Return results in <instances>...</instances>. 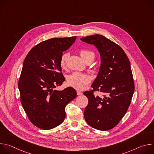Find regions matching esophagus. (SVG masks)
Here are the masks:
<instances>
[{"label": "esophagus", "mask_w": 154, "mask_h": 154, "mask_svg": "<svg viewBox=\"0 0 154 154\" xmlns=\"http://www.w3.org/2000/svg\"><path fill=\"white\" fill-rule=\"evenodd\" d=\"M77 94L78 96H81V95L83 94V93L82 91H77Z\"/></svg>", "instance_id": "obj_1"}]
</instances>
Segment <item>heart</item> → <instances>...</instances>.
I'll return each instance as SVG.
<instances>
[{
	"label": "heart",
	"instance_id": "obj_1",
	"mask_svg": "<svg viewBox=\"0 0 154 154\" xmlns=\"http://www.w3.org/2000/svg\"><path fill=\"white\" fill-rule=\"evenodd\" d=\"M79 53L85 62H87L89 60H91L93 61L95 58V54L90 50L81 49ZM68 57L69 55L67 53H64L61 56L60 59V65L62 69H65L66 68ZM90 77L88 75L77 72L71 74L67 79L68 84L77 90L85 89L88 84L90 83Z\"/></svg>",
	"mask_w": 154,
	"mask_h": 154
}]
</instances>
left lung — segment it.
I'll return each instance as SVG.
<instances>
[{"label": "left lung", "mask_w": 154, "mask_h": 154, "mask_svg": "<svg viewBox=\"0 0 154 154\" xmlns=\"http://www.w3.org/2000/svg\"><path fill=\"white\" fill-rule=\"evenodd\" d=\"M80 39L95 46L101 58L93 90L83 93L88 99L84 112L85 121L97 130H110L125 115L134 93L130 63L124 50L103 35L96 34ZM96 91L101 94L95 95Z\"/></svg>", "instance_id": "obj_1"}]
</instances>
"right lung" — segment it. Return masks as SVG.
<instances>
[{
	"mask_svg": "<svg viewBox=\"0 0 154 154\" xmlns=\"http://www.w3.org/2000/svg\"><path fill=\"white\" fill-rule=\"evenodd\" d=\"M76 38H53L42 41L24 60L18 82L20 102L30 122L41 129L50 130L61 124L66 116V106L77 96L72 87L54 90L65 80L60 57Z\"/></svg>",
	"mask_w": 154,
	"mask_h": 154,
	"instance_id": "obj_1",
	"label": "right lung"
}]
</instances>
